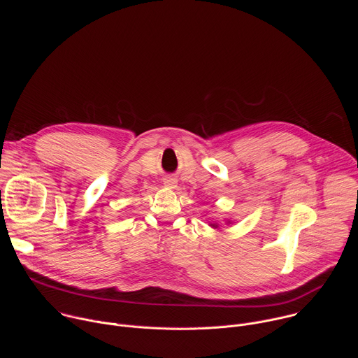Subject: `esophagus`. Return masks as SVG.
Segmentation results:
<instances>
[{
  "instance_id": "1",
  "label": "esophagus",
  "mask_w": 358,
  "mask_h": 358,
  "mask_svg": "<svg viewBox=\"0 0 358 358\" xmlns=\"http://www.w3.org/2000/svg\"><path fill=\"white\" fill-rule=\"evenodd\" d=\"M163 184H164V187H167V188L173 189V188H176V187H177V180H176V178H173V177H166V178H164V181H163Z\"/></svg>"
}]
</instances>
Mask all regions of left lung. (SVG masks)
<instances>
[{
    "label": "left lung",
    "instance_id": "1",
    "mask_svg": "<svg viewBox=\"0 0 358 358\" xmlns=\"http://www.w3.org/2000/svg\"><path fill=\"white\" fill-rule=\"evenodd\" d=\"M227 224H232L231 220H227ZM210 227L214 229H220V224H217V222H210Z\"/></svg>",
    "mask_w": 358,
    "mask_h": 358
}]
</instances>
